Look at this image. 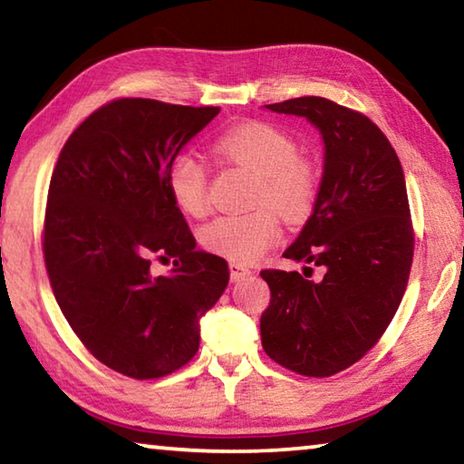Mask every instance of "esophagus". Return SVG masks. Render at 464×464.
I'll return each mask as SVG.
<instances>
[{
	"label": "esophagus",
	"mask_w": 464,
	"mask_h": 464,
	"mask_svg": "<svg viewBox=\"0 0 464 464\" xmlns=\"http://www.w3.org/2000/svg\"><path fill=\"white\" fill-rule=\"evenodd\" d=\"M229 274H231V280H233V282H237V280H241V278L249 276L251 270H249V268H246V266L231 262V264H229Z\"/></svg>",
	"instance_id": "obj_1"
}]
</instances>
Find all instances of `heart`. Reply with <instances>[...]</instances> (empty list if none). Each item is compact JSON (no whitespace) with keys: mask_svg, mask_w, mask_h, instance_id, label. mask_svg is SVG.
<instances>
[{"mask_svg":"<svg viewBox=\"0 0 464 464\" xmlns=\"http://www.w3.org/2000/svg\"><path fill=\"white\" fill-rule=\"evenodd\" d=\"M215 151L229 166L256 178L246 215L218 217L200 231L202 247L235 264H251L280 237L279 213L293 225L304 223L315 210L321 176L309 157L298 155L296 140L270 122L251 121L217 139ZM168 190L184 215L208 213V169L198 157L182 153L171 161Z\"/></svg>","mask_w":464,"mask_h":464,"instance_id":"obj_1","label":"heart"}]
</instances>
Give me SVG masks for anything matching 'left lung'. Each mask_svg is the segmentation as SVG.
Returning a JSON list of instances; mask_svg holds the SVG:
<instances>
[{"instance_id":"obj_1","label":"left lung","mask_w":464,"mask_h":464,"mask_svg":"<svg viewBox=\"0 0 464 464\" xmlns=\"http://www.w3.org/2000/svg\"><path fill=\"white\" fill-rule=\"evenodd\" d=\"M266 108L315 124L325 168L315 210L285 251L324 276L260 272L270 286L262 345L288 371L324 379L379 343L403 298L415 243L403 168L384 132L358 110L319 96Z\"/></svg>"}]
</instances>
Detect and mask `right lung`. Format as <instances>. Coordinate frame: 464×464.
<instances>
[{"mask_svg": "<svg viewBox=\"0 0 464 464\" xmlns=\"http://www.w3.org/2000/svg\"><path fill=\"white\" fill-rule=\"evenodd\" d=\"M221 112L119 98L63 145L46 196L43 254L63 315L102 364L137 381L190 362L198 321L223 295V257L196 251L168 171L188 140ZM175 260L171 277L153 261Z\"/></svg>", "mask_w": 464, "mask_h": 464, "instance_id": "1", "label": "right lung"}]
</instances>
